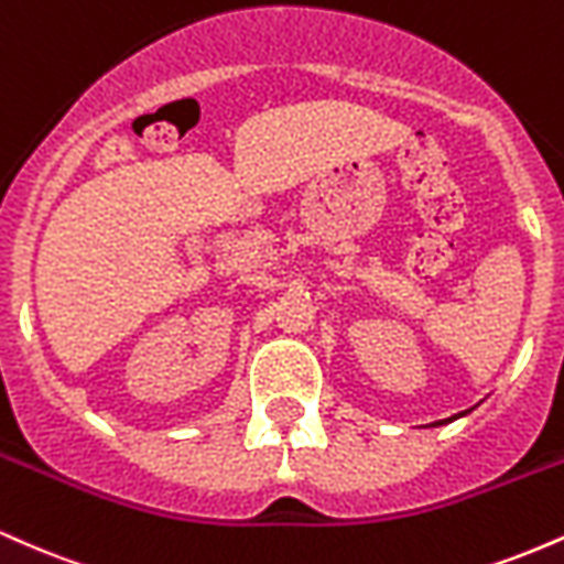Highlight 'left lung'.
Here are the masks:
<instances>
[{
    "instance_id": "obj_1",
    "label": "left lung",
    "mask_w": 564,
    "mask_h": 564,
    "mask_svg": "<svg viewBox=\"0 0 564 564\" xmlns=\"http://www.w3.org/2000/svg\"><path fill=\"white\" fill-rule=\"evenodd\" d=\"M464 413H469V411H464ZM458 416H462V413H458ZM451 419H456V416H451ZM451 419H443V422H435V424H432V426H440V424H448V422H451Z\"/></svg>"
}]
</instances>
